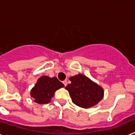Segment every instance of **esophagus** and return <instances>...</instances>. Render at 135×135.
<instances>
[{
	"label": "esophagus",
	"instance_id": "obj_1",
	"mask_svg": "<svg viewBox=\"0 0 135 135\" xmlns=\"http://www.w3.org/2000/svg\"><path fill=\"white\" fill-rule=\"evenodd\" d=\"M62 83H63V84H64V86H66V85H67V80H65L63 81Z\"/></svg>",
	"mask_w": 135,
	"mask_h": 135
}]
</instances>
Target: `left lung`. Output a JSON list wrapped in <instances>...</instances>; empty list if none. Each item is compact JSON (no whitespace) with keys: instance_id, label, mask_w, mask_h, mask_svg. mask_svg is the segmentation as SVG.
Here are the masks:
<instances>
[{"instance_id":"8db88e82","label":"left lung","mask_w":135,"mask_h":135,"mask_svg":"<svg viewBox=\"0 0 135 135\" xmlns=\"http://www.w3.org/2000/svg\"><path fill=\"white\" fill-rule=\"evenodd\" d=\"M65 89L69 91L72 102L79 107L89 108L103 98V89L83 74L72 76Z\"/></svg>"}]
</instances>
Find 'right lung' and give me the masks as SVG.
Masks as SVG:
<instances>
[{
  "instance_id": "add662e5",
  "label": "right lung",
  "mask_w": 135,
  "mask_h": 135,
  "mask_svg": "<svg viewBox=\"0 0 135 135\" xmlns=\"http://www.w3.org/2000/svg\"><path fill=\"white\" fill-rule=\"evenodd\" d=\"M64 86V84L56 77L50 78L44 75L38 79L37 83L30 91V96L37 103L47 104L50 102L55 91Z\"/></svg>"
}]
</instances>
